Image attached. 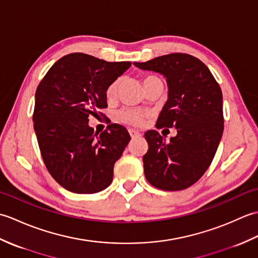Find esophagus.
<instances>
[{
	"instance_id": "34e87169",
	"label": "esophagus",
	"mask_w": 258,
	"mask_h": 258,
	"mask_svg": "<svg viewBox=\"0 0 258 258\" xmlns=\"http://www.w3.org/2000/svg\"><path fill=\"white\" fill-rule=\"evenodd\" d=\"M128 133H130L131 136H132V138H135V136H140L141 135V133L139 132V131H136L134 128H130L128 130Z\"/></svg>"
}]
</instances>
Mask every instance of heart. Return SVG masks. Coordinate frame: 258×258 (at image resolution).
<instances>
[{"label": "heart", "mask_w": 258, "mask_h": 258, "mask_svg": "<svg viewBox=\"0 0 258 258\" xmlns=\"http://www.w3.org/2000/svg\"><path fill=\"white\" fill-rule=\"evenodd\" d=\"M151 79H154V76H147V78L144 79V82ZM119 84H120V79H116L108 85V87L106 89L107 98H113L116 96ZM116 116L118 120H120V122H123L125 124L141 125L143 123L145 114L142 111H139V109H135V108H123L117 112Z\"/></svg>", "instance_id": "obj_1"}]
</instances>
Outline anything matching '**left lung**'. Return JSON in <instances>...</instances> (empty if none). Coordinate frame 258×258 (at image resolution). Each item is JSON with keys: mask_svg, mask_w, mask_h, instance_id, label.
Returning a JSON list of instances; mask_svg holds the SVG:
<instances>
[{"mask_svg": "<svg viewBox=\"0 0 258 258\" xmlns=\"http://www.w3.org/2000/svg\"><path fill=\"white\" fill-rule=\"evenodd\" d=\"M166 78L168 98L156 127H175L166 143L157 131H147L149 151L143 156L149 183L163 190H182L199 180L210 167L223 130V95L211 71L199 58L183 53L134 63Z\"/></svg>", "mask_w": 258, "mask_h": 258, "instance_id": "8db88e82", "label": "left lung"}]
</instances>
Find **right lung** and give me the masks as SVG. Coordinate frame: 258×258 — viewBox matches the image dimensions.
Instances as JSON below:
<instances>
[{
	"label": "right lung",
	"instance_id": "1",
	"mask_svg": "<svg viewBox=\"0 0 258 258\" xmlns=\"http://www.w3.org/2000/svg\"><path fill=\"white\" fill-rule=\"evenodd\" d=\"M130 67L72 53L54 63L38 84L33 113L37 143L47 171L65 189L94 194L112 183L114 164L131 136L118 124L94 133L89 117L107 107L106 89Z\"/></svg>",
	"mask_w": 258,
	"mask_h": 258
}]
</instances>
